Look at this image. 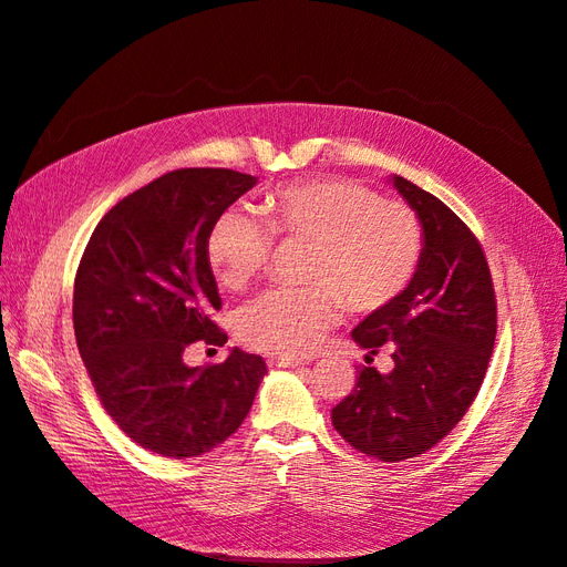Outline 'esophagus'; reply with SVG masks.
Masks as SVG:
<instances>
[{
    "label": "esophagus",
    "mask_w": 567,
    "mask_h": 567,
    "mask_svg": "<svg viewBox=\"0 0 567 567\" xmlns=\"http://www.w3.org/2000/svg\"><path fill=\"white\" fill-rule=\"evenodd\" d=\"M268 367H282V370H295V367H305V362L301 360H289V358H270L268 360Z\"/></svg>",
    "instance_id": "1"
}]
</instances>
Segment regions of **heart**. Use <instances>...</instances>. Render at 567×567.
<instances>
[{"mask_svg":"<svg viewBox=\"0 0 567 567\" xmlns=\"http://www.w3.org/2000/svg\"><path fill=\"white\" fill-rule=\"evenodd\" d=\"M258 213L262 224L241 209H224L207 231L205 258L221 287L241 292L266 270L270 236L309 244L301 266L309 287L270 292L236 319L241 343L275 358H307L343 307L354 316L386 311L423 262L417 215L358 181L287 183L262 195Z\"/></svg>","mask_w":567,"mask_h":567,"instance_id":"heart-1","label":"heart"}]
</instances>
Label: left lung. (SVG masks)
Returning <instances> with one entry per match:
<instances>
[{"label":"left lung","instance_id":"1","mask_svg":"<svg viewBox=\"0 0 567 567\" xmlns=\"http://www.w3.org/2000/svg\"><path fill=\"white\" fill-rule=\"evenodd\" d=\"M425 231V251L408 292L352 328L367 360L389 350L393 370L364 367L333 411V427L379 462L432 450L476 399L488 370L497 307L488 260L476 236L440 197L391 176Z\"/></svg>","mask_w":567,"mask_h":567}]
</instances>
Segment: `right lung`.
I'll use <instances>...</instances> for the list:
<instances>
[{
	"mask_svg": "<svg viewBox=\"0 0 567 567\" xmlns=\"http://www.w3.org/2000/svg\"><path fill=\"white\" fill-rule=\"evenodd\" d=\"M231 168H178L123 197L91 234L74 280V336L117 427L168 458L213 452L239 430L266 362L239 348L188 367L195 340L224 346L205 241L213 221L256 186Z\"/></svg>",
	"mask_w": 567,
	"mask_h": 567,
	"instance_id": "add662e5",
	"label": "right lung"
}]
</instances>
